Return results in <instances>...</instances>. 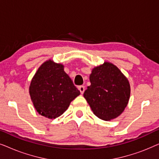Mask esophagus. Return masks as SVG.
Here are the masks:
<instances>
[{
	"label": "esophagus",
	"mask_w": 159,
	"mask_h": 159,
	"mask_svg": "<svg viewBox=\"0 0 159 159\" xmlns=\"http://www.w3.org/2000/svg\"><path fill=\"white\" fill-rule=\"evenodd\" d=\"M78 89H79V90L80 91V93H81V94H83L84 92V87L83 85L79 86L78 87Z\"/></svg>",
	"instance_id": "1"
}]
</instances>
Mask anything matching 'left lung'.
Returning a JSON list of instances; mask_svg holds the SVG:
<instances>
[{
	"label": "left lung",
	"mask_w": 159,
	"mask_h": 159,
	"mask_svg": "<svg viewBox=\"0 0 159 159\" xmlns=\"http://www.w3.org/2000/svg\"><path fill=\"white\" fill-rule=\"evenodd\" d=\"M90 81L84 97L93 114L105 121L120 116L127 107L131 91L129 80L120 69L105 61L92 69Z\"/></svg>",
	"instance_id": "8db88e82"
}]
</instances>
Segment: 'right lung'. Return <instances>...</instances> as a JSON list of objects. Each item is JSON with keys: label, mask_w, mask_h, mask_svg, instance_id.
Segmentation results:
<instances>
[{"label": "right lung", "mask_w": 159, "mask_h": 159, "mask_svg": "<svg viewBox=\"0 0 159 159\" xmlns=\"http://www.w3.org/2000/svg\"><path fill=\"white\" fill-rule=\"evenodd\" d=\"M29 93L41 116L56 119L66 111L71 102L80 95L62 64L48 60L39 67L30 82Z\"/></svg>", "instance_id": "obj_1"}]
</instances>
